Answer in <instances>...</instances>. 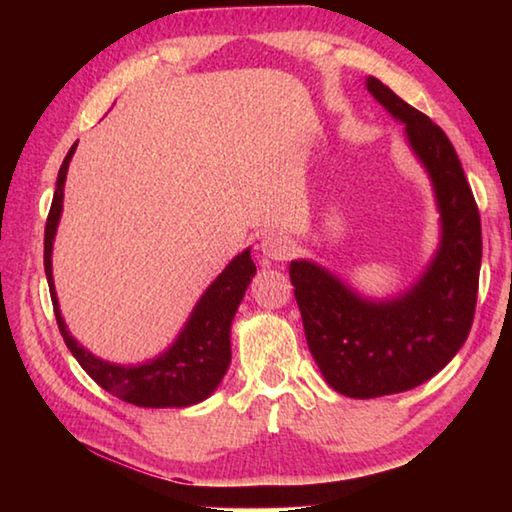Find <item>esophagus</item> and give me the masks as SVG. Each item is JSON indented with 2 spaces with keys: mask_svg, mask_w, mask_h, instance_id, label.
I'll return each mask as SVG.
<instances>
[{
  "mask_svg": "<svg viewBox=\"0 0 512 512\" xmlns=\"http://www.w3.org/2000/svg\"><path fill=\"white\" fill-rule=\"evenodd\" d=\"M262 253L273 259V262H282L293 253V244L287 235L282 232H268V235L262 237Z\"/></svg>",
  "mask_w": 512,
  "mask_h": 512,
  "instance_id": "1",
  "label": "esophagus"
}]
</instances>
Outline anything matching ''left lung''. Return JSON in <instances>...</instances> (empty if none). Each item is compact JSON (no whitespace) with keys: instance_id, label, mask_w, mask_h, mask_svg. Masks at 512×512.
<instances>
[{"instance_id":"1","label":"left lung","mask_w":512,"mask_h":512,"mask_svg":"<svg viewBox=\"0 0 512 512\" xmlns=\"http://www.w3.org/2000/svg\"><path fill=\"white\" fill-rule=\"evenodd\" d=\"M366 88L404 124L427 171L440 241L418 280L391 298L363 296L311 259L289 264L311 357L327 384L354 400L411 391L456 357L470 334L481 271L479 207L452 142L375 76Z\"/></svg>"}]
</instances>
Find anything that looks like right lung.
<instances>
[{"instance_id": "1", "label": "right lung", "mask_w": 512, "mask_h": 512, "mask_svg": "<svg viewBox=\"0 0 512 512\" xmlns=\"http://www.w3.org/2000/svg\"><path fill=\"white\" fill-rule=\"evenodd\" d=\"M76 144L69 149L63 164H60L54 201H51L45 228V273L51 302H54L56 323L69 352L74 354L81 368L97 381L103 391H108L110 395L128 404L144 406V409H185V406H194L207 400L219 388L225 372H228L232 359V318H235L237 307L246 296L250 280L257 273L253 257H250V248L232 259L210 287L203 291V296L198 298L183 329L158 357L146 359L142 363H112L97 357L88 348H83L67 329L65 318L60 314L54 287V268H51L54 239L60 214H63L67 169L76 151Z\"/></svg>"}]
</instances>
